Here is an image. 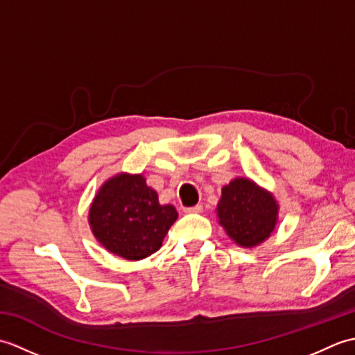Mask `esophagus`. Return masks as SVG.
I'll use <instances>...</instances> for the list:
<instances>
[{
	"label": "esophagus",
	"instance_id": "34e87169",
	"mask_svg": "<svg viewBox=\"0 0 355 355\" xmlns=\"http://www.w3.org/2000/svg\"><path fill=\"white\" fill-rule=\"evenodd\" d=\"M186 212H187V214H200V212H202V206H201V205H197V206L187 207Z\"/></svg>",
	"mask_w": 355,
	"mask_h": 355
}]
</instances>
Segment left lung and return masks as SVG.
Masks as SVG:
<instances>
[{
    "label": "left lung",
    "mask_w": 355,
    "mask_h": 355,
    "mask_svg": "<svg viewBox=\"0 0 355 355\" xmlns=\"http://www.w3.org/2000/svg\"><path fill=\"white\" fill-rule=\"evenodd\" d=\"M218 218L227 235L243 247H254L275 230L277 205L275 198L250 180L235 178L223 187Z\"/></svg>",
    "instance_id": "8db88e82"
}]
</instances>
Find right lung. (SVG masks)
Listing matches in <instances>:
<instances>
[{
    "label": "right lung",
    "mask_w": 355,
    "mask_h": 355,
    "mask_svg": "<svg viewBox=\"0 0 355 355\" xmlns=\"http://www.w3.org/2000/svg\"><path fill=\"white\" fill-rule=\"evenodd\" d=\"M177 210L162 206L141 175L120 173L105 183L89 209V224L97 241L117 256L139 261L162 247L177 220Z\"/></svg>",
    "instance_id": "1"
}]
</instances>
